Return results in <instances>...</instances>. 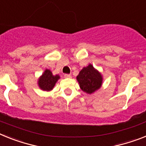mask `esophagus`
I'll return each mask as SVG.
<instances>
[{"mask_svg": "<svg viewBox=\"0 0 146 146\" xmlns=\"http://www.w3.org/2000/svg\"><path fill=\"white\" fill-rule=\"evenodd\" d=\"M64 77H65V78H71V77H72V76L70 75V74H65V75H64Z\"/></svg>", "mask_w": 146, "mask_h": 146, "instance_id": "1", "label": "esophagus"}]
</instances>
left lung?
I'll return each instance as SVG.
<instances>
[{
    "mask_svg": "<svg viewBox=\"0 0 146 146\" xmlns=\"http://www.w3.org/2000/svg\"><path fill=\"white\" fill-rule=\"evenodd\" d=\"M76 80L81 90L88 94H92L101 88L103 77L100 71L94 68L91 64H89L81 70L76 76Z\"/></svg>",
    "mask_w": 146,
    "mask_h": 146,
    "instance_id": "left-lung-1",
    "label": "left lung"
}]
</instances>
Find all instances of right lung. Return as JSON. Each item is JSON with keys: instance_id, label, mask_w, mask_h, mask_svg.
I'll list each match as a JSON object with an SVG mask.
<instances>
[{"instance_id": "1", "label": "right lung", "mask_w": 146, "mask_h": 146, "mask_svg": "<svg viewBox=\"0 0 146 146\" xmlns=\"http://www.w3.org/2000/svg\"><path fill=\"white\" fill-rule=\"evenodd\" d=\"M59 79V75H53L50 70L46 69L38 78V85L44 91H50L53 89Z\"/></svg>"}]
</instances>
